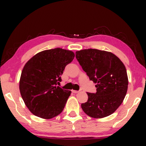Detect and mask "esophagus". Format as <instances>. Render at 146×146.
<instances>
[{
  "instance_id": "obj_1",
  "label": "esophagus",
  "mask_w": 146,
  "mask_h": 146,
  "mask_svg": "<svg viewBox=\"0 0 146 146\" xmlns=\"http://www.w3.org/2000/svg\"><path fill=\"white\" fill-rule=\"evenodd\" d=\"M72 92L73 93H74V94H76V93H78L79 92V91H77V90H72Z\"/></svg>"
}]
</instances>
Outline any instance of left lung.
I'll return each mask as SVG.
<instances>
[{
    "mask_svg": "<svg viewBox=\"0 0 146 146\" xmlns=\"http://www.w3.org/2000/svg\"><path fill=\"white\" fill-rule=\"evenodd\" d=\"M76 58L97 88L96 93L87 92L88 101L81 105L83 111L94 118L112 114L127 90L128 78L123 63L114 54L98 49L76 51Z\"/></svg>",
    "mask_w": 146,
    "mask_h": 146,
    "instance_id": "left-lung-1",
    "label": "left lung"
}]
</instances>
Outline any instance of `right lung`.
<instances>
[{
	"instance_id": "right-lung-1",
	"label": "right lung",
	"mask_w": 146,
	"mask_h": 146,
	"mask_svg": "<svg viewBox=\"0 0 146 146\" xmlns=\"http://www.w3.org/2000/svg\"><path fill=\"white\" fill-rule=\"evenodd\" d=\"M74 56L72 51L56 48L40 52L25 64L19 90L32 113L48 119L62 111L71 91L56 85L61 81L66 66Z\"/></svg>"
}]
</instances>
